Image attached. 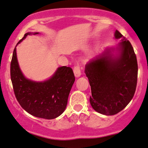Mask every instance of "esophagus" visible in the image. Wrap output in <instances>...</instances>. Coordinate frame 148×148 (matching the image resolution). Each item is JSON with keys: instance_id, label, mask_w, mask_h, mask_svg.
<instances>
[{"instance_id": "1", "label": "esophagus", "mask_w": 148, "mask_h": 148, "mask_svg": "<svg viewBox=\"0 0 148 148\" xmlns=\"http://www.w3.org/2000/svg\"><path fill=\"white\" fill-rule=\"evenodd\" d=\"M74 73L76 77H79V76L81 75V67H80V65H77L74 67Z\"/></svg>"}]
</instances>
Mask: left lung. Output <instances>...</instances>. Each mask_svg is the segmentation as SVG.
<instances>
[{"mask_svg": "<svg viewBox=\"0 0 148 148\" xmlns=\"http://www.w3.org/2000/svg\"><path fill=\"white\" fill-rule=\"evenodd\" d=\"M115 38H122L120 56L112 59L108 54L86 64L85 75L91 87L90 102L93 109L105 115H114L130 102L136 91L138 78L136 56L130 42L118 30Z\"/></svg>", "mask_w": 148, "mask_h": 148, "instance_id": "obj_1", "label": "left lung"}]
</instances>
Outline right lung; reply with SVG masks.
I'll return each instance as SVG.
<instances>
[{"label":"right lung","mask_w":148,"mask_h":148,"mask_svg":"<svg viewBox=\"0 0 148 148\" xmlns=\"http://www.w3.org/2000/svg\"><path fill=\"white\" fill-rule=\"evenodd\" d=\"M29 34L26 33L18 43ZM10 76L14 94L21 106L30 114L45 119L56 118L65 111L75 81L72 69L66 66L59 67L46 81L37 83L25 79L19 68L16 47L10 64Z\"/></svg>","instance_id":"add662e5"}]
</instances>
